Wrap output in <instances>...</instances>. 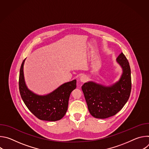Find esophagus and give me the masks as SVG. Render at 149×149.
<instances>
[{
    "mask_svg": "<svg viewBox=\"0 0 149 149\" xmlns=\"http://www.w3.org/2000/svg\"><path fill=\"white\" fill-rule=\"evenodd\" d=\"M87 79H88V78L86 75H83L80 77V81L81 82H85L87 81Z\"/></svg>",
    "mask_w": 149,
    "mask_h": 149,
    "instance_id": "obj_1",
    "label": "esophagus"
}]
</instances>
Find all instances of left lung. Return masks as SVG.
<instances>
[{
    "label": "left lung",
    "instance_id": "obj_1",
    "mask_svg": "<svg viewBox=\"0 0 149 149\" xmlns=\"http://www.w3.org/2000/svg\"><path fill=\"white\" fill-rule=\"evenodd\" d=\"M122 68L118 81L109 86L88 81L82 86L90 113L97 118H106L116 115L128 101L132 89L129 62L121 52L116 59Z\"/></svg>",
    "mask_w": 149,
    "mask_h": 149
}]
</instances>
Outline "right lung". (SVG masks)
Wrapping results in <instances>:
<instances>
[{"label":"right lung","mask_w":149,"mask_h":149,"mask_svg":"<svg viewBox=\"0 0 149 149\" xmlns=\"http://www.w3.org/2000/svg\"><path fill=\"white\" fill-rule=\"evenodd\" d=\"M25 59L21 65L19 87L20 96L29 111L41 120L55 121L67 113L71 92L77 87V80L66 82L47 95H38L27 87L24 73Z\"/></svg>","instance_id":"add662e5"}]
</instances>
